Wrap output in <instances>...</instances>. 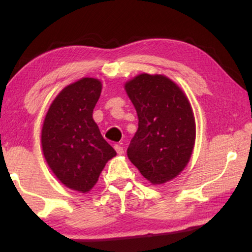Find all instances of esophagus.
<instances>
[{
    "instance_id": "obj_1",
    "label": "esophagus",
    "mask_w": 252,
    "mask_h": 252,
    "mask_svg": "<svg viewBox=\"0 0 252 252\" xmlns=\"http://www.w3.org/2000/svg\"><path fill=\"white\" fill-rule=\"evenodd\" d=\"M114 149H116L118 155H123V153H125V149H123V147L119 146V144H116V146H114Z\"/></svg>"
}]
</instances>
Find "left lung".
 <instances>
[{"label":"left lung","instance_id":"obj_1","mask_svg":"<svg viewBox=\"0 0 252 252\" xmlns=\"http://www.w3.org/2000/svg\"><path fill=\"white\" fill-rule=\"evenodd\" d=\"M126 91L139 118L127 157L153 185L171 180L193 150L195 123L189 101L163 75L140 74L126 84Z\"/></svg>","mask_w":252,"mask_h":252}]
</instances>
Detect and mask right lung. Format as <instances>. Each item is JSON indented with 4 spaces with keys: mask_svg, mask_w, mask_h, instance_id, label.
I'll list each match as a JSON object with an SVG mask.
<instances>
[{
    "mask_svg": "<svg viewBox=\"0 0 252 252\" xmlns=\"http://www.w3.org/2000/svg\"><path fill=\"white\" fill-rule=\"evenodd\" d=\"M102 84L84 78L60 92L42 127V150L57 178L65 187L88 192L106 162L117 155L92 118Z\"/></svg>",
    "mask_w": 252,
    "mask_h": 252,
    "instance_id": "1",
    "label": "right lung"
}]
</instances>
